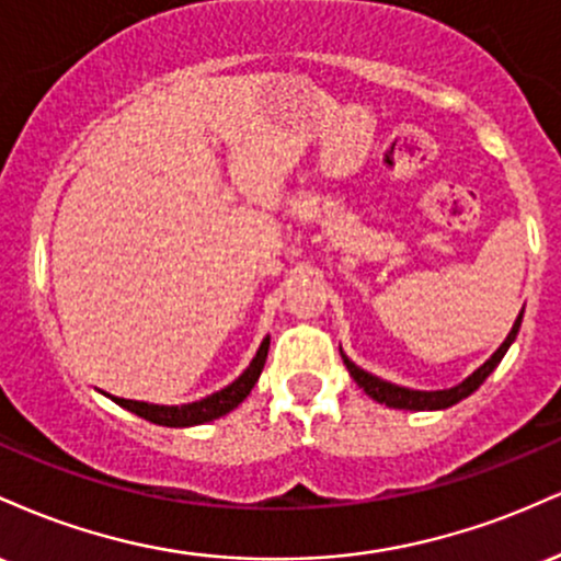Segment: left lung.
I'll list each match as a JSON object with an SVG mask.
<instances>
[{"instance_id":"obj_1","label":"left lung","mask_w":561,"mask_h":561,"mask_svg":"<svg viewBox=\"0 0 561 561\" xmlns=\"http://www.w3.org/2000/svg\"><path fill=\"white\" fill-rule=\"evenodd\" d=\"M519 324H523V313H519V319L514 321L512 332H508V337L501 343L499 351L493 353L491 358H488L485 364L480 366L474 375H469L465 382L456 385V388L450 390H433V392H424V390H409V388H398V385H390V382H382V379L371 377L369 371L358 369L356 364L347 362L343 356V362L347 366V371H351V377L356 379L358 388H364V392L369 398H375L377 403H385L390 405V409H411V411H424V409H448V405L459 403L461 398H467L469 392H474L480 388L482 382H485L488 375L495 369V366L501 364V358H504V353L508 351V345L514 343V337H517L519 332Z\"/></svg>"}]
</instances>
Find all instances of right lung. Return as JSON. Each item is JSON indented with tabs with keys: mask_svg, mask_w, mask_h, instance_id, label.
I'll return each instance as SVG.
<instances>
[{
	"mask_svg": "<svg viewBox=\"0 0 561 561\" xmlns=\"http://www.w3.org/2000/svg\"><path fill=\"white\" fill-rule=\"evenodd\" d=\"M268 356V337L263 340L259 353H255L253 364L242 371L229 388L214 392V396L203 398V401L186 403V405H156V403H139V401H126V398H113L115 403L124 405V409L134 411V414L141 416V420L152 424H163V427H192V424H203L210 420H218V416L229 414L231 409H237L244 398L250 396V390L259 382L263 364H266Z\"/></svg>",
	"mask_w": 561,
	"mask_h": 561,
	"instance_id": "add662e5",
	"label": "right lung"
}]
</instances>
